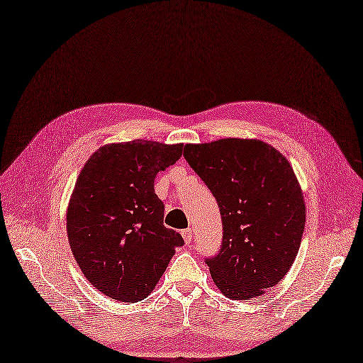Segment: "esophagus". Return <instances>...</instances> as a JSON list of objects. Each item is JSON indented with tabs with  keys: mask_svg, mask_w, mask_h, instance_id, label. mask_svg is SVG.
<instances>
[{
	"mask_svg": "<svg viewBox=\"0 0 363 363\" xmlns=\"http://www.w3.org/2000/svg\"><path fill=\"white\" fill-rule=\"evenodd\" d=\"M182 237H184V242L189 246L191 243V238H194V229L189 228V229H184L182 230Z\"/></svg>",
	"mask_w": 363,
	"mask_h": 363,
	"instance_id": "1",
	"label": "esophagus"
}]
</instances>
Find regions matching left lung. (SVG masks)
Segmentation results:
<instances>
[{"mask_svg": "<svg viewBox=\"0 0 363 363\" xmlns=\"http://www.w3.org/2000/svg\"><path fill=\"white\" fill-rule=\"evenodd\" d=\"M184 157L220 207L221 248L206 259L215 285L230 299L264 295L291 268L304 233V196L289 160L252 138L186 145Z\"/></svg>", "mask_w": 363, "mask_h": 363, "instance_id": "obj_1", "label": "left lung"}]
</instances>
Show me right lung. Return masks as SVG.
Masks as SVG:
<instances>
[{"label":"right lung","instance_id":"add662e5","mask_svg":"<svg viewBox=\"0 0 363 363\" xmlns=\"http://www.w3.org/2000/svg\"><path fill=\"white\" fill-rule=\"evenodd\" d=\"M182 146L106 145L81 169L67 211L68 242L84 276L106 296L146 298L184 245L164 226V203L154 194V177L182 156Z\"/></svg>","mask_w":363,"mask_h":363}]
</instances>
